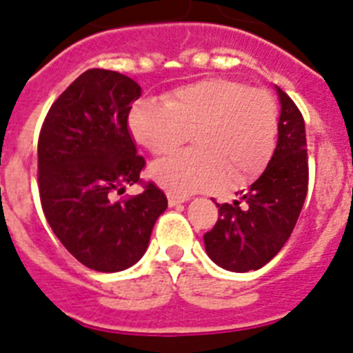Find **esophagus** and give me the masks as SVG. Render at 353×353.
<instances>
[{
  "mask_svg": "<svg viewBox=\"0 0 353 353\" xmlns=\"http://www.w3.org/2000/svg\"><path fill=\"white\" fill-rule=\"evenodd\" d=\"M167 200H169V205L170 208H174V205H179L183 204V202H186L188 199H184V196H176V195H167Z\"/></svg>",
  "mask_w": 353,
  "mask_h": 353,
  "instance_id": "34e87169",
  "label": "esophagus"
}]
</instances>
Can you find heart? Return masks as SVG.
I'll use <instances>...</instances> for the list:
<instances>
[{
  "instance_id": "b5f03b06",
  "label": "heart",
  "mask_w": 353,
  "mask_h": 353,
  "mask_svg": "<svg viewBox=\"0 0 353 353\" xmlns=\"http://www.w3.org/2000/svg\"><path fill=\"white\" fill-rule=\"evenodd\" d=\"M133 139L153 154L172 153L188 141L195 149L151 165L149 174L170 195L220 188L225 179L243 184L268 165L278 139V105L265 90L230 79L181 85L163 105L139 101L130 110Z\"/></svg>"
}]
</instances>
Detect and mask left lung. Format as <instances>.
<instances>
[{"label": "left lung", "instance_id": "left-lung-1", "mask_svg": "<svg viewBox=\"0 0 353 353\" xmlns=\"http://www.w3.org/2000/svg\"><path fill=\"white\" fill-rule=\"evenodd\" d=\"M279 98L278 144L259 179L232 204H218L220 218L205 232L209 259L232 272L263 268L294 230L307 193L306 130L299 109L283 90Z\"/></svg>", "mask_w": 353, "mask_h": 353}]
</instances>
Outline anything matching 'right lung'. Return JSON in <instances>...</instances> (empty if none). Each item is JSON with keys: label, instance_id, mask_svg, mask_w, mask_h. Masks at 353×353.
Returning <instances> with one entry per match:
<instances>
[{"label": "right lung", "instance_id": "1", "mask_svg": "<svg viewBox=\"0 0 353 353\" xmlns=\"http://www.w3.org/2000/svg\"><path fill=\"white\" fill-rule=\"evenodd\" d=\"M141 93L126 75L88 70L54 101L38 139L43 214L63 246L100 272L137 263L167 209V196L154 183L141 195L114 199L139 183L145 165L128 130Z\"/></svg>", "mask_w": 353, "mask_h": 353}]
</instances>
